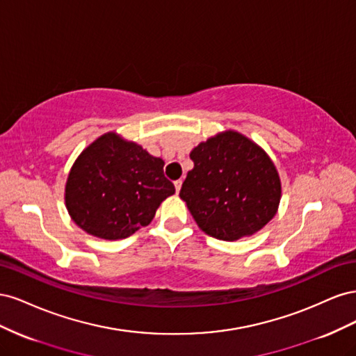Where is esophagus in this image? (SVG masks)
<instances>
[{
  "instance_id": "34e87169",
  "label": "esophagus",
  "mask_w": 356,
  "mask_h": 356,
  "mask_svg": "<svg viewBox=\"0 0 356 356\" xmlns=\"http://www.w3.org/2000/svg\"><path fill=\"white\" fill-rule=\"evenodd\" d=\"M174 184H175V190H177V193H179L181 186H182V179H177V181L174 182Z\"/></svg>"
}]
</instances>
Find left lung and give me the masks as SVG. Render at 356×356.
<instances>
[{
    "mask_svg": "<svg viewBox=\"0 0 356 356\" xmlns=\"http://www.w3.org/2000/svg\"><path fill=\"white\" fill-rule=\"evenodd\" d=\"M195 168L179 197L199 227L220 241H238L261 230L281 202L273 161L251 139L227 131L193 148Z\"/></svg>",
    "mask_w": 356,
    "mask_h": 356,
    "instance_id": "obj_1",
    "label": "left lung"
}]
</instances>
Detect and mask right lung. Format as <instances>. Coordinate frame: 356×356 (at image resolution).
Wrapping results in <instances>:
<instances>
[{
  "label": "right lung",
  "mask_w": 356,
  "mask_h": 356,
  "mask_svg": "<svg viewBox=\"0 0 356 356\" xmlns=\"http://www.w3.org/2000/svg\"><path fill=\"white\" fill-rule=\"evenodd\" d=\"M165 161L132 141L108 132L75 160L65 186L74 222L96 238L126 239L154 218L160 203L175 193Z\"/></svg>",
  "instance_id": "obj_1"
}]
</instances>
